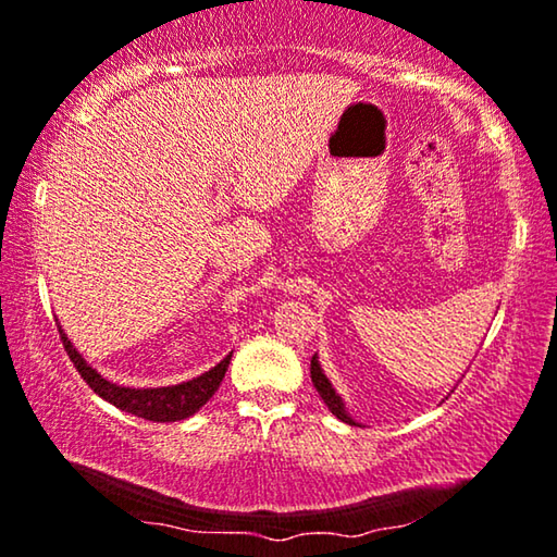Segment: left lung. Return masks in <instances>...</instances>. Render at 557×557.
Masks as SVG:
<instances>
[{
    "mask_svg": "<svg viewBox=\"0 0 557 557\" xmlns=\"http://www.w3.org/2000/svg\"><path fill=\"white\" fill-rule=\"evenodd\" d=\"M311 383H314L319 395H322V400L326 403V408H330L332 413L339 418V421H345V423H349V425H357L355 418L347 413L345 403H342L337 391H334V387H332L330 377L324 375V370H322V364H319V357H317V355L311 357Z\"/></svg>",
    "mask_w": 557,
    "mask_h": 557,
    "instance_id": "1",
    "label": "left lung"
}]
</instances>
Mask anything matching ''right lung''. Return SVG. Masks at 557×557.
<instances>
[{
    "instance_id": "1",
    "label": "right lung",
    "mask_w": 557,
    "mask_h": 557,
    "mask_svg": "<svg viewBox=\"0 0 557 557\" xmlns=\"http://www.w3.org/2000/svg\"><path fill=\"white\" fill-rule=\"evenodd\" d=\"M60 339H63V347L71 362L75 364V370L81 372V377L86 380L88 387L94 393L101 395L103 400H109L111 406H116L126 413H132L136 418H144V421H154V423H172V421H185L193 413H197L205 403H208L215 391L223 383L227 364H231L233 352L223 357L215 368L202 372L200 377L187 380V383L180 385H166V387H124L111 383L103 375L90 368V364L83 360V355L73 347V342L65 337V332L60 330Z\"/></svg>"
}]
</instances>
